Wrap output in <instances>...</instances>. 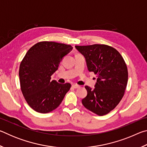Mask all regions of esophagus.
Wrapping results in <instances>:
<instances>
[{
  "instance_id": "1",
  "label": "esophagus",
  "mask_w": 147,
  "mask_h": 147,
  "mask_svg": "<svg viewBox=\"0 0 147 147\" xmlns=\"http://www.w3.org/2000/svg\"><path fill=\"white\" fill-rule=\"evenodd\" d=\"M72 87H73L74 89H78L80 88V86L77 85V84H73V85H72Z\"/></svg>"
}]
</instances>
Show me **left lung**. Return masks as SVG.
<instances>
[{
    "instance_id": "obj_1",
    "label": "left lung",
    "mask_w": 147,
    "mask_h": 147,
    "mask_svg": "<svg viewBox=\"0 0 147 147\" xmlns=\"http://www.w3.org/2000/svg\"><path fill=\"white\" fill-rule=\"evenodd\" d=\"M75 47L85 58L88 71L97 76L94 89L85 87L88 94L82 103L96 115H106L117 106L124 95L128 82L125 62L116 49L106 45Z\"/></svg>"
}]
</instances>
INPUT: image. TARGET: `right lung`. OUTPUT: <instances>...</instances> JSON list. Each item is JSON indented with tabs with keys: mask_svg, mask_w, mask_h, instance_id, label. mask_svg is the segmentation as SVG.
I'll return each instance as SVG.
<instances>
[{
	"mask_svg": "<svg viewBox=\"0 0 147 147\" xmlns=\"http://www.w3.org/2000/svg\"><path fill=\"white\" fill-rule=\"evenodd\" d=\"M73 50L69 45L43 41L27 52L19 67V80L24 98L37 112L47 113L58 108L71 84L51 81L63 57Z\"/></svg>",
	"mask_w": 147,
	"mask_h": 147,
	"instance_id": "right-lung-1",
	"label": "right lung"
}]
</instances>
